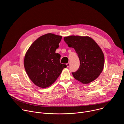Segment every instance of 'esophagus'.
Returning <instances> with one entry per match:
<instances>
[{
    "mask_svg": "<svg viewBox=\"0 0 124 124\" xmlns=\"http://www.w3.org/2000/svg\"><path fill=\"white\" fill-rule=\"evenodd\" d=\"M66 65H67V67L68 68V67H69V66H70V63H68L67 64H66Z\"/></svg>",
    "mask_w": 124,
    "mask_h": 124,
    "instance_id": "34e87169",
    "label": "esophagus"
}]
</instances>
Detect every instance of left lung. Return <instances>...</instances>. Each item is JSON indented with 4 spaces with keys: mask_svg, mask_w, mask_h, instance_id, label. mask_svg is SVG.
Here are the masks:
<instances>
[{
    "mask_svg": "<svg viewBox=\"0 0 124 124\" xmlns=\"http://www.w3.org/2000/svg\"><path fill=\"white\" fill-rule=\"evenodd\" d=\"M70 47L75 49L80 61L78 69L72 74L74 78L83 84L95 80L102 72L104 58L103 52L91 38L70 36L64 38Z\"/></svg>",
    "mask_w": 124,
    "mask_h": 124,
    "instance_id": "obj_1",
    "label": "left lung"
}]
</instances>
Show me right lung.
Masks as SVG:
<instances>
[{
  "label": "right lung",
  "mask_w": 124,
  "mask_h": 124,
  "mask_svg": "<svg viewBox=\"0 0 124 124\" xmlns=\"http://www.w3.org/2000/svg\"><path fill=\"white\" fill-rule=\"evenodd\" d=\"M62 36L48 33L38 38L28 48L24 59L25 71L37 86L46 88L58 78L65 64L60 63V55L55 52Z\"/></svg>",
  "instance_id": "1"
}]
</instances>
